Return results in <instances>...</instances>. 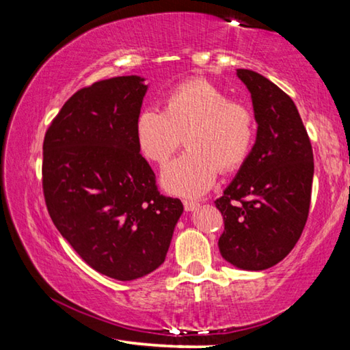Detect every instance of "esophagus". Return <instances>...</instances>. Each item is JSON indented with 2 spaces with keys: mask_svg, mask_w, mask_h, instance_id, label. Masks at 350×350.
Listing matches in <instances>:
<instances>
[{
  "mask_svg": "<svg viewBox=\"0 0 350 350\" xmlns=\"http://www.w3.org/2000/svg\"><path fill=\"white\" fill-rule=\"evenodd\" d=\"M200 204L198 202V200H189V199H185L183 200V206H185L187 211H194L198 208Z\"/></svg>",
  "mask_w": 350,
  "mask_h": 350,
  "instance_id": "esophagus-1",
  "label": "esophagus"
}]
</instances>
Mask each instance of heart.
I'll list each match as a JSON object with an SVG mask.
<instances>
[{
  "label": "heart",
  "mask_w": 350,
  "mask_h": 350,
  "mask_svg": "<svg viewBox=\"0 0 350 350\" xmlns=\"http://www.w3.org/2000/svg\"><path fill=\"white\" fill-rule=\"evenodd\" d=\"M256 123L252 109L204 79L183 81L165 97L163 111L151 106L135 122L142 154L165 163L182 145L189 150L162 171V185L179 196H199L217 177L233 171L252 151Z\"/></svg>",
  "instance_id": "obj_1"
}]
</instances>
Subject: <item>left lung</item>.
I'll list each match as a JSON object with an SVG mask.
<instances>
[{
	"mask_svg": "<svg viewBox=\"0 0 350 350\" xmlns=\"http://www.w3.org/2000/svg\"><path fill=\"white\" fill-rule=\"evenodd\" d=\"M236 75L252 96L256 140L216 206L222 258L241 270L273 267L292 252L309 216L313 152L293 100L250 69Z\"/></svg>",
	"mask_w": 350,
	"mask_h": 350,
	"instance_id": "8db88e82",
	"label": "left lung"
}]
</instances>
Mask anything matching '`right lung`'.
Wrapping results in <instances>:
<instances>
[{
  "label": "right lung",
  "mask_w": 350,
  "mask_h": 350,
  "mask_svg": "<svg viewBox=\"0 0 350 350\" xmlns=\"http://www.w3.org/2000/svg\"><path fill=\"white\" fill-rule=\"evenodd\" d=\"M148 91L139 75L77 91L52 120L43 144V191L52 222L88 265L117 281L161 267L179 199L157 191L142 157L135 122Z\"/></svg>",
  "instance_id": "obj_1"
}]
</instances>
